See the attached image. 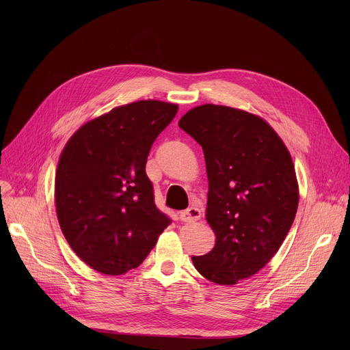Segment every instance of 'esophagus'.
I'll list each match as a JSON object with an SVG mask.
<instances>
[{
    "instance_id": "34e87169",
    "label": "esophagus",
    "mask_w": 350,
    "mask_h": 350,
    "mask_svg": "<svg viewBox=\"0 0 350 350\" xmlns=\"http://www.w3.org/2000/svg\"><path fill=\"white\" fill-rule=\"evenodd\" d=\"M201 216H202V213H201V211H199L198 208H188L187 211L180 213L181 221H185V223L198 221L199 219H201Z\"/></svg>"
}]
</instances>
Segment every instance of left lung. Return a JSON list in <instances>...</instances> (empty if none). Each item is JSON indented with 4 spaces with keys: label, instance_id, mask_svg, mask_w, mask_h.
<instances>
[{
    "label": "left lung",
    "instance_id": "8db88e82",
    "mask_svg": "<svg viewBox=\"0 0 350 350\" xmlns=\"http://www.w3.org/2000/svg\"><path fill=\"white\" fill-rule=\"evenodd\" d=\"M204 149L209 180L206 220L216 245L192 256L206 280L232 285L277 254L297 211L295 167L278 134L259 116L206 104L178 122Z\"/></svg>",
    "mask_w": 350,
    "mask_h": 350
}]
</instances>
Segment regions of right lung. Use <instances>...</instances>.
I'll list each match as a JSON object with an SVG mask.
<instances>
[{"mask_svg": "<svg viewBox=\"0 0 350 350\" xmlns=\"http://www.w3.org/2000/svg\"><path fill=\"white\" fill-rule=\"evenodd\" d=\"M178 107L138 101L80 127L61 154L55 205L61 230L91 269L119 275L138 267L172 223L145 173L157 137Z\"/></svg>", "mask_w": 350, "mask_h": 350, "instance_id": "obj_1", "label": "right lung"}]
</instances>
